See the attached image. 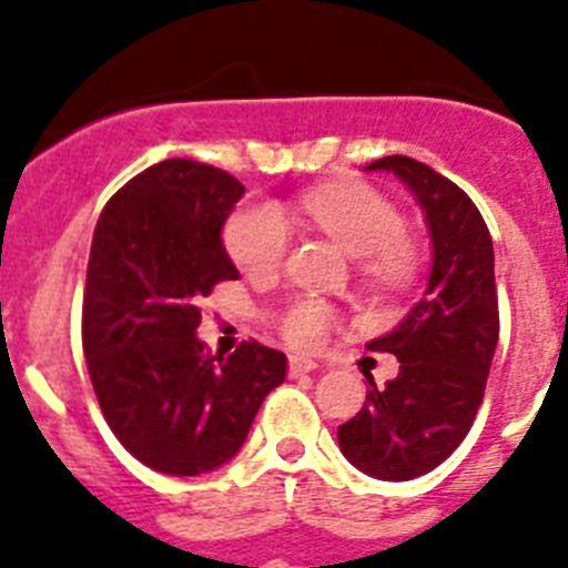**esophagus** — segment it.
I'll return each instance as SVG.
<instances>
[{
    "label": "esophagus",
    "instance_id": "obj_1",
    "mask_svg": "<svg viewBox=\"0 0 568 568\" xmlns=\"http://www.w3.org/2000/svg\"><path fill=\"white\" fill-rule=\"evenodd\" d=\"M316 367H320V365H316L314 359H305V356H291V359H288L291 376H305V373H314Z\"/></svg>",
    "mask_w": 568,
    "mask_h": 568
}]
</instances>
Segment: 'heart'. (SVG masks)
<instances>
[{
	"mask_svg": "<svg viewBox=\"0 0 568 568\" xmlns=\"http://www.w3.org/2000/svg\"><path fill=\"white\" fill-rule=\"evenodd\" d=\"M305 217L328 234L351 257L362 260L373 280H402L410 268L405 221L390 201L365 186L320 189L303 201ZM226 248L234 263L252 277H268L288 252V223L274 206H246L226 226ZM331 325L328 305L303 300L283 316V334L291 345L314 347Z\"/></svg>",
	"mask_w": 568,
	"mask_h": 568,
	"instance_id": "heart-1",
	"label": "heart"
}]
</instances>
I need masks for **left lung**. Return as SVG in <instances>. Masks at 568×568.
<instances>
[{"instance_id":"1","label":"left lung","mask_w":568,"mask_h":568,"mask_svg":"<svg viewBox=\"0 0 568 568\" xmlns=\"http://www.w3.org/2000/svg\"><path fill=\"white\" fill-rule=\"evenodd\" d=\"M390 172L413 192L430 232L433 265L422 300L390 334L367 342L396 356L385 387L367 376V398L339 424L347 462L379 481H410L464 442L481 407L498 345L493 237L462 189L427 163L387 155L365 166Z\"/></svg>"}]
</instances>
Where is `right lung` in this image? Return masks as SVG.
<instances>
[{"mask_svg": "<svg viewBox=\"0 0 568 568\" xmlns=\"http://www.w3.org/2000/svg\"><path fill=\"white\" fill-rule=\"evenodd\" d=\"M246 186L170 158L110 197L87 263L81 342L110 430L163 475H203L237 456L288 359L260 342L212 356L201 300L237 280L223 226Z\"/></svg>", "mask_w": 568, "mask_h": 568, "instance_id": "1", "label": "right lung"}]
</instances>
